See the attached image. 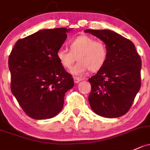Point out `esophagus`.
Segmentation results:
<instances>
[{
  "mask_svg": "<svg viewBox=\"0 0 150 150\" xmlns=\"http://www.w3.org/2000/svg\"><path fill=\"white\" fill-rule=\"evenodd\" d=\"M81 80H82V79L79 78V77H74V81L76 83H78L79 82L81 81Z\"/></svg>",
  "mask_w": 150,
  "mask_h": 150,
  "instance_id": "34e87169",
  "label": "esophagus"
}]
</instances>
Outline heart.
Instances as JSON below:
<instances>
[{
    "label": "heart",
    "instance_id": "b5f03b06",
    "mask_svg": "<svg viewBox=\"0 0 150 150\" xmlns=\"http://www.w3.org/2000/svg\"><path fill=\"white\" fill-rule=\"evenodd\" d=\"M69 50H58L56 57L61 65L67 69L71 68L77 58L79 62L71 70L72 74L81 76L88 69L91 72L98 71L107 62L108 50L102 41L81 35L69 41Z\"/></svg>",
    "mask_w": 150,
    "mask_h": 150
}]
</instances>
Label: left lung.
<instances>
[{"instance_id": "1", "label": "left lung", "mask_w": 150, "mask_h": 150, "mask_svg": "<svg viewBox=\"0 0 150 150\" xmlns=\"http://www.w3.org/2000/svg\"><path fill=\"white\" fill-rule=\"evenodd\" d=\"M85 32L104 41L108 50L106 64L88 79L91 108L96 114L107 118L125 115L141 87L140 56L130 40L115 32L91 29Z\"/></svg>"}]
</instances>
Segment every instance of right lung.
I'll use <instances>...</instances> for the list:
<instances>
[{
    "label": "right lung",
    "instance_id": "obj_1",
    "mask_svg": "<svg viewBox=\"0 0 150 150\" xmlns=\"http://www.w3.org/2000/svg\"><path fill=\"white\" fill-rule=\"evenodd\" d=\"M71 29L41 30L18 40L8 58L11 90L25 114L34 120L54 117L62 109L65 93L73 88L56 52Z\"/></svg>",
    "mask_w": 150,
    "mask_h": 150
}]
</instances>
